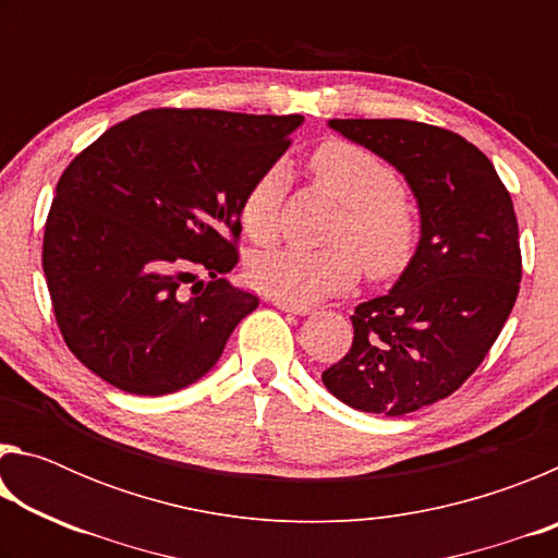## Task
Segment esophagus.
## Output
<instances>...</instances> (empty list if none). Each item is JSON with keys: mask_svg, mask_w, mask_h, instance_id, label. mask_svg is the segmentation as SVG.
Returning <instances> with one entry per match:
<instances>
[{"mask_svg": "<svg viewBox=\"0 0 558 558\" xmlns=\"http://www.w3.org/2000/svg\"><path fill=\"white\" fill-rule=\"evenodd\" d=\"M272 305L286 310V313H292V315H310V313H313V307H310V305H292V302H286V300H272Z\"/></svg>", "mask_w": 558, "mask_h": 558, "instance_id": "obj_1", "label": "esophagus"}]
</instances>
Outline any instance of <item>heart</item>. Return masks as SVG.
<instances>
[{"label":"heart","mask_w":558,"mask_h":558,"mask_svg":"<svg viewBox=\"0 0 558 558\" xmlns=\"http://www.w3.org/2000/svg\"><path fill=\"white\" fill-rule=\"evenodd\" d=\"M315 182L342 204L329 231V248H276L258 253L245 266L251 288L272 300L313 305L356 286L362 270L374 280L401 276L421 243V214L399 186L396 169L379 155L349 140H325L310 155ZM288 172L276 162L245 186L239 221L256 243H270L280 231Z\"/></svg>","instance_id":"b5f03b06"}]
</instances>
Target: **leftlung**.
I'll use <instances>...</instances> for the list:
<instances>
[{
    "label": "left lung",
    "mask_w": 558,
    "mask_h": 558,
    "mask_svg": "<svg viewBox=\"0 0 558 558\" xmlns=\"http://www.w3.org/2000/svg\"><path fill=\"white\" fill-rule=\"evenodd\" d=\"M405 177L421 243L399 282L356 305L352 349L323 372L356 411L403 415L446 399L483 364L512 313L522 251L502 179L480 149L413 120H329Z\"/></svg>",
    "instance_id": "left-lung-1"
}]
</instances>
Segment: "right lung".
Wrapping results in <instances>:
<instances>
[{"instance_id": "right-lung-1", "label": "right lung", "mask_w": 558, "mask_h": 558, "mask_svg": "<svg viewBox=\"0 0 558 558\" xmlns=\"http://www.w3.org/2000/svg\"><path fill=\"white\" fill-rule=\"evenodd\" d=\"M302 116L157 108L102 132L56 184L41 266L71 352L120 391L174 393L219 362L258 298L239 263V204ZM209 275L206 287L193 280ZM189 281L195 286L185 295Z\"/></svg>"}]
</instances>
